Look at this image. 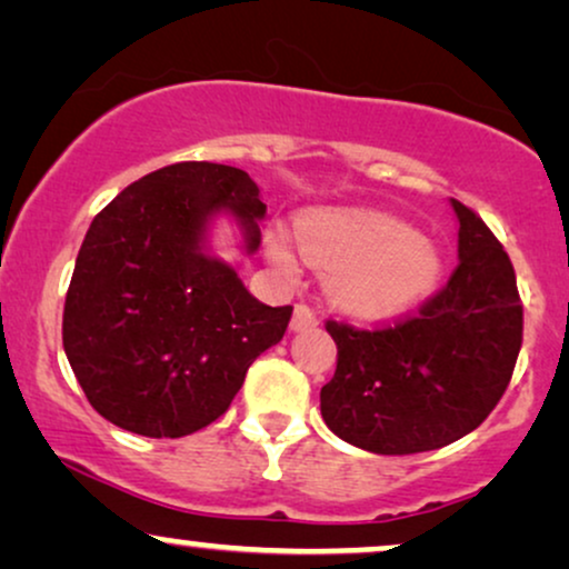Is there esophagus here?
I'll return each instance as SVG.
<instances>
[{"mask_svg": "<svg viewBox=\"0 0 569 569\" xmlns=\"http://www.w3.org/2000/svg\"><path fill=\"white\" fill-rule=\"evenodd\" d=\"M318 326V315H315V309L309 305H299L293 307V318H291V328L293 330H305V328H315Z\"/></svg>", "mask_w": 569, "mask_h": 569, "instance_id": "esophagus-1", "label": "esophagus"}]
</instances>
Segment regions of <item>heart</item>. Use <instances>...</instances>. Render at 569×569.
Here are the masks:
<instances>
[{
    "label": "heart",
    "instance_id": "1",
    "mask_svg": "<svg viewBox=\"0 0 569 569\" xmlns=\"http://www.w3.org/2000/svg\"><path fill=\"white\" fill-rule=\"evenodd\" d=\"M301 254L315 268L336 270L330 291L357 315H388L433 289L441 257L399 220L376 212H315L299 220ZM270 260L293 272L291 251L270 241Z\"/></svg>",
    "mask_w": 569,
    "mask_h": 569
}]
</instances>
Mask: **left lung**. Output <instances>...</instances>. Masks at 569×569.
I'll use <instances>...</instances> for the list:
<instances>
[{"label":"left lung","mask_w":569,"mask_h":569,"mask_svg":"<svg viewBox=\"0 0 569 569\" xmlns=\"http://www.w3.org/2000/svg\"><path fill=\"white\" fill-rule=\"evenodd\" d=\"M459 264L417 312L357 328L326 320L338 357L320 391L326 426L376 455L433 451L476 430L512 380L522 301L509 254L478 212L451 199Z\"/></svg>","instance_id":"8db88e82"}]
</instances>
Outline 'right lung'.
Returning <instances> with one entry per match:
<instances>
[{"instance_id": "right-lung-1", "label": "right lung", "mask_w": 569, "mask_h": 569, "mask_svg": "<svg viewBox=\"0 0 569 569\" xmlns=\"http://www.w3.org/2000/svg\"><path fill=\"white\" fill-rule=\"evenodd\" d=\"M231 210L260 247L268 207L249 172L176 162L133 181L91 222L62 312V347L89 405L112 426L181 438L226 415L249 365L293 307H268L201 251L210 214Z\"/></svg>"}]
</instances>
